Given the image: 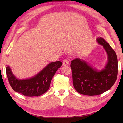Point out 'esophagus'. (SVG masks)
I'll list each match as a JSON object with an SVG mask.
<instances>
[{"instance_id":"34e87169","label":"esophagus","mask_w":123,"mask_h":123,"mask_svg":"<svg viewBox=\"0 0 123 123\" xmlns=\"http://www.w3.org/2000/svg\"><path fill=\"white\" fill-rule=\"evenodd\" d=\"M69 64V61L67 59H64L63 61V66H68Z\"/></svg>"}]
</instances>
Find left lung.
Wrapping results in <instances>:
<instances>
[{
    "mask_svg": "<svg viewBox=\"0 0 123 123\" xmlns=\"http://www.w3.org/2000/svg\"><path fill=\"white\" fill-rule=\"evenodd\" d=\"M97 41L107 54V63L104 69L98 70L79 58L72 60L70 64L74 88L80 94L89 96L101 94L111 88L116 82L118 71L115 51L104 38L98 37Z\"/></svg>",
    "mask_w": 123,
    "mask_h": 123,
    "instance_id": "obj_1",
    "label": "left lung"
}]
</instances>
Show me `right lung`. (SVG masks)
<instances>
[{"label":"right lung","instance_id":"obj_1","mask_svg":"<svg viewBox=\"0 0 123 123\" xmlns=\"http://www.w3.org/2000/svg\"><path fill=\"white\" fill-rule=\"evenodd\" d=\"M62 65L60 61L51 62L32 78L23 80L17 79L9 66L6 67V71L10 86L14 91L25 96L38 97L48 90L52 78Z\"/></svg>","mask_w":123,"mask_h":123}]
</instances>
